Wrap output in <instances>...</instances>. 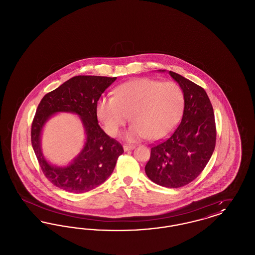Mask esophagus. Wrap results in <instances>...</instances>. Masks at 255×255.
Wrapping results in <instances>:
<instances>
[{"mask_svg": "<svg viewBox=\"0 0 255 255\" xmlns=\"http://www.w3.org/2000/svg\"><path fill=\"white\" fill-rule=\"evenodd\" d=\"M133 148H134V146L130 145V144H124V145H123L124 151H130V150H132Z\"/></svg>", "mask_w": 255, "mask_h": 255, "instance_id": "esophagus-1", "label": "esophagus"}]
</instances>
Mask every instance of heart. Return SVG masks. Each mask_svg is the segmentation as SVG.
I'll return each mask as SVG.
<instances>
[{
    "instance_id": "heart-1",
    "label": "heart",
    "mask_w": 255,
    "mask_h": 255,
    "mask_svg": "<svg viewBox=\"0 0 255 255\" xmlns=\"http://www.w3.org/2000/svg\"><path fill=\"white\" fill-rule=\"evenodd\" d=\"M184 106L182 88L173 81L137 78L117 88L115 97H102L97 114L106 133L117 136L129 121L133 123L126 137L159 140L180 121Z\"/></svg>"
}]
</instances>
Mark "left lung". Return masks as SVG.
Instances as JSON below:
<instances>
[{
	"mask_svg": "<svg viewBox=\"0 0 255 255\" xmlns=\"http://www.w3.org/2000/svg\"><path fill=\"white\" fill-rule=\"evenodd\" d=\"M169 74L183 92L182 122L168 138L152 146L145 173L158 185L178 188L205 169L215 149L216 124L206 91L178 73Z\"/></svg>",
	"mask_w": 255,
	"mask_h": 255,
	"instance_id": "left-lung-1",
	"label": "left lung"
}]
</instances>
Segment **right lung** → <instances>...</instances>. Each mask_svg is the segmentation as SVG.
<instances>
[{
    "instance_id": "1",
    "label": "right lung",
    "mask_w": 255,
    "mask_h": 255,
    "mask_svg": "<svg viewBox=\"0 0 255 255\" xmlns=\"http://www.w3.org/2000/svg\"><path fill=\"white\" fill-rule=\"evenodd\" d=\"M117 77L77 75L48 93L40 101L31 124V144L39 165L52 184L71 193L88 192L105 182L124 152L122 144L98 125L97 101ZM58 111L78 114L87 134L82 153L67 168L50 166L43 158L39 135L49 117Z\"/></svg>"
}]
</instances>
